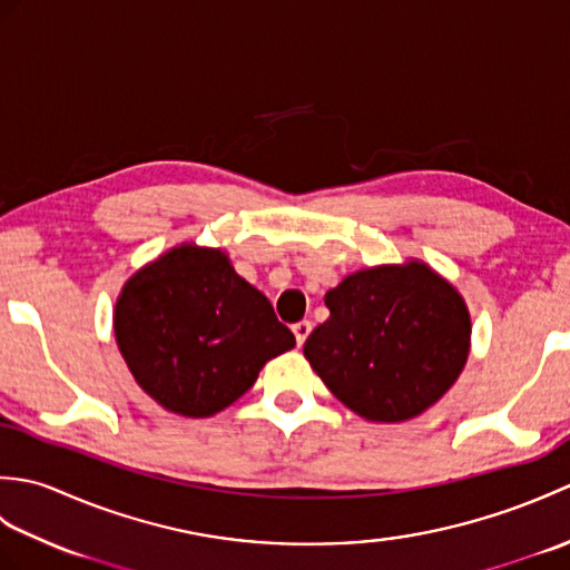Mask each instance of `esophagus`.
<instances>
[{"label": "esophagus", "mask_w": 570, "mask_h": 570, "mask_svg": "<svg viewBox=\"0 0 570 570\" xmlns=\"http://www.w3.org/2000/svg\"><path fill=\"white\" fill-rule=\"evenodd\" d=\"M311 328H313L311 321H298V323L294 325V335H296V343H298V345L306 343V337L311 335Z\"/></svg>", "instance_id": "obj_1"}]
</instances>
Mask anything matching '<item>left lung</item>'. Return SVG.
<instances>
[{"label":"left lung","instance_id":"left-lung-1","mask_svg":"<svg viewBox=\"0 0 570 570\" xmlns=\"http://www.w3.org/2000/svg\"><path fill=\"white\" fill-rule=\"evenodd\" d=\"M331 318L304 355L325 386L374 423L416 419L451 390L470 355V313L426 262L367 266L325 294Z\"/></svg>","mask_w":570,"mask_h":570}]
</instances>
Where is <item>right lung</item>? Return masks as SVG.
Instances as JSON below:
<instances>
[{
	"instance_id": "1",
	"label": "right lung",
	"mask_w": 570,
	"mask_h": 570,
	"mask_svg": "<svg viewBox=\"0 0 570 570\" xmlns=\"http://www.w3.org/2000/svg\"><path fill=\"white\" fill-rule=\"evenodd\" d=\"M115 341L131 377L156 404L208 419L296 345L259 288L227 252L176 245L127 278L115 304Z\"/></svg>"
}]
</instances>
